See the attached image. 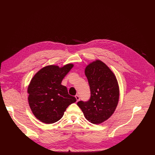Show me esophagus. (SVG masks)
Here are the masks:
<instances>
[{"label":"esophagus","mask_w":155,"mask_h":155,"mask_svg":"<svg viewBox=\"0 0 155 155\" xmlns=\"http://www.w3.org/2000/svg\"><path fill=\"white\" fill-rule=\"evenodd\" d=\"M75 98H76V99H77V102H78V101L80 100V97H79V96L77 95V94L75 96Z\"/></svg>","instance_id":"esophagus-1"}]
</instances>
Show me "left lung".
Masks as SVG:
<instances>
[{"mask_svg": "<svg viewBox=\"0 0 155 155\" xmlns=\"http://www.w3.org/2000/svg\"><path fill=\"white\" fill-rule=\"evenodd\" d=\"M84 73L91 97L86 102L78 101L77 105L87 120L101 124L111 117L117 108L120 96L118 81L113 72L100 60L87 65Z\"/></svg>", "mask_w": 155, "mask_h": 155, "instance_id": "1", "label": "left lung"}]
</instances>
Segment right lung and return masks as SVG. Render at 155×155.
Masks as SVG:
<instances>
[{"label":"right lung","instance_id":"1","mask_svg":"<svg viewBox=\"0 0 155 155\" xmlns=\"http://www.w3.org/2000/svg\"><path fill=\"white\" fill-rule=\"evenodd\" d=\"M74 67L68 64L59 68L47 65L32 78L28 88V102L34 116L40 121L52 124L59 121L69 105L76 102L61 84L65 76Z\"/></svg>","mask_w":155,"mask_h":155}]
</instances>
